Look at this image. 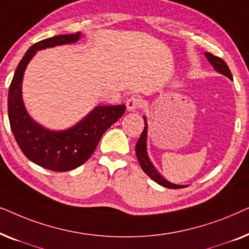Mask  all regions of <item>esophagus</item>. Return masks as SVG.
I'll return each mask as SVG.
<instances>
[{
    "label": "esophagus",
    "instance_id": "1",
    "mask_svg": "<svg viewBox=\"0 0 249 249\" xmlns=\"http://www.w3.org/2000/svg\"><path fill=\"white\" fill-rule=\"evenodd\" d=\"M125 105H127V111L128 112H135L142 107V100L139 97H136V96L130 97L127 101Z\"/></svg>",
    "mask_w": 249,
    "mask_h": 249
}]
</instances>
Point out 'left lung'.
<instances>
[{"label":"left lung","mask_w":249,"mask_h":249,"mask_svg":"<svg viewBox=\"0 0 249 249\" xmlns=\"http://www.w3.org/2000/svg\"><path fill=\"white\" fill-rule=\"evenodd\" d=\"M204 55L206 56V59L209 60V62L212 64V67L214 68V70H215L216 72L223 74V76L228 77L231 81H232V74L230 72L229 67L227 66V63L224 62L222 59H220V57L217 56H214L213 54H211L209 52L204 53ZM142 119H144L145 127L141 135V138L138 139L137 144H136V156H137L138 162L142 166V171H144L152 180H154V181L158 182L159 185L166 187V188L179 189V188H183V187H187V185H177V183L168 181V180L163 178L161 173L156 170L154 164H153L151 161V159H149L148 153H147V135H148L147 118H146L145 115H142Z\"/></svg>","instance_id":"8db88e82"}]
</instances>
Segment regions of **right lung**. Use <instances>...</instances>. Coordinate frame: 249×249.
Returning a JSON list of instances; mask_svg holds the SVG:
<instances>
[{"label": "right lung", "instance_id": "1", "mask_svg": "<svg viewBox=\"0 0 249 249\" xmlns=\"http://www.w3.org/2000/svg\"><path fill=\"white\" fill-rule=\"evenodd\" d=\"M81 33L57 35L34 44L17 67L8 95V112L11 130L23 154L35 164L52 171H70L84 164L105 131L118 121L125 105H97L76 124L63 130L44 127L30 117L22 98V80L37 51L74 44Z\"/></svg>", "mask_w": 249, "mask_h": 249}]
</instances>
